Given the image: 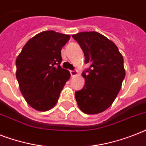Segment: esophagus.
Here are the masks:
<instances>
[{
	"instance_id": "1",
	"label": "esophagus",
	"mask_w": 146,
	"mask_h": 146,
	"mask_svg": "<svg viewBox=\"0 0 146 146\" xmlns=\"http://www.w3.org/2000/svg\"><path fill=\"white\" fill-rule=\"evenodd\" d=\"M70 74L72 76H76L78 74V73L76 70H70Z\"/></svg>"
}]
</instances>
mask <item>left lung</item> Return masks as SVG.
<instances>
[{"label": "left lung", "mask_w": 146, "mask_h": 146, "mask_svg": "<svg viewBox=\"0 0 146 146\" xmlns=\"http://www.w3.org/2000/svg\"><path fill=\"white\" fill-rule=\"evenodd\" d=\"M90 67L82 73L85 85L75 92L79 109L86 114H98L110 107L120 91L125 77L124 59L118 47L95 31L73 34Z\"/></svg>", "instance_id": "left-lung-1"}]
</instances>
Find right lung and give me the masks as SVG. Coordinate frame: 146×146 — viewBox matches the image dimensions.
Segmentation results:
<instances>
[{"mask_svg":"<svg viewBox=\"0 0 146 146\" xmlns=\"http://www.w3.org/2000/svg\"><path fill=\"white\" fill-rule=\"evenodd\" d=\"M70 35L54 31L39 33L28 40L16 58V79L22 95L32 108L47 111L54 107L70 77L60 66L61 48Z\"/></svg>","mask_w":146,"mask_h":146,"instance_id":"obj_1","label":"right lung"}]
</instances>
